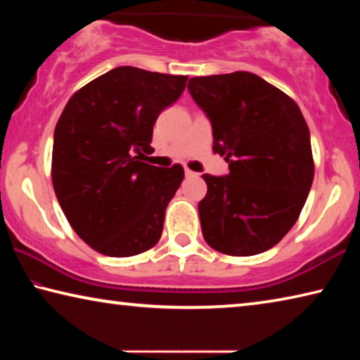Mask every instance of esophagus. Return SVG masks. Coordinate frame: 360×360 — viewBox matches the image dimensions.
Here are the masks:
<instances>
[{
    "mask_svg": "<svg viewBox=\"0 0 360 360\" xmlns=\"http://www.w3.org/2000/svg\"><path fill=\"white\" fill-rule=\"evenodd\" d=\"M186 176H187V178H197L198 173H195V172H192V169L186 168Z\"/></svg>",
    "mask_w": 360,
    "mask_h": 360,
    "instance_id": "obj_1",
    "label": "esophagus"
}]
</instances>
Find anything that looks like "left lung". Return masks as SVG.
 <instances>
[{"mask_svg":"<svg viewBox=\"0 0 360 360\" xmlns=\"http://www.w3.org/2000/svg\"><path fill=\"white\" fill-rule=\"evenodd\" d=\"M187 89L211 120L212 150L230 169L203 174L205 240L236 257L264 252L294 227L313 184L311 139L300 108L248 71L192 77Z\"/></svg>","mask_w":360,"mask_h":360,"instance_id":"left-lung-1","label":"left lung"}]
</instances>
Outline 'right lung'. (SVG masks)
Listing matches in <instances>:
<instances>
[{"instance_id": "1", "label": "right lung", "mask_w": 360, "mask_h": 360, "mask_svg": "<svg viewBox=\"0 0 360 360\" xmlns=\"http://www.w3.org/2000/svg\"><path fill=\"white\" fill-rule=\"evenodd\" d=\"M187 76L119 66L66 103L53 133L52 184L72 230L109 257L141 254L160 240L184 168L143 162L163 109Z\"/></svg>"}]
</instances>
